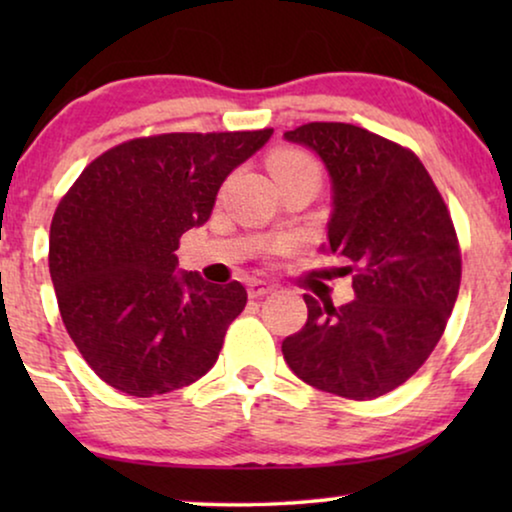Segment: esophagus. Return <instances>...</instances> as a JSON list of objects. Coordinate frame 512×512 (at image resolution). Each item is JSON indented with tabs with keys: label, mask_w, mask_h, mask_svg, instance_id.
<instances>
[{
	"label": "esophagus",
	"mask_w": 512,
	"mask_h": 512,
	"mask_svg": "<svg viewBox=\"0 0 512 512\" xmlns=\"http://www.w3.org/2000/svg\"><path fill=\"white\" fill-rule=\"evenodd\" d=\"M270 291H275V286L268 282H261V279H254V282L249 284V298H263L268 296Z\"/></svg>",
	"instance_id": "34e87169"
}]
</instances>
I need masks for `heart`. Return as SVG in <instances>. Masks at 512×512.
Masks as SVG:
<instances>
[{"mask_svg": "<svg viewBox=\"0 0 512 512\" xmlns=\"http://www.w3.org/2000/svg\"><path fill=\"white\" fill-rule=\"evenodd\" d=\"M268 167H270V174L275 179L291 177V174H300V172H317L314 160L300 149H277L270 156ZM291 247H293L291 240H279L272 244L270 251L272 254H286Z\"/></svg>", "mask_w": 512, "mask_h": 512, "instance_id": "obj_1", "label": "heart"}]
</instances>
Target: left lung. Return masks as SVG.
<instances>
[{
    "label": "left lung",
    "instance_id": "left-lung-1",
    "mask_svg": "<svg viewBox=\"0 0 512 512\" xmlns=\"http://www.w3.org/2000/svg\"><path fill=\"white\" fill-rule=\"evenodd\" d=\"M324 160L333 184L326 249L349 258L354 300L305 293L307 321L282 342L300 380L368 401L408 382L443 338L461 284L450 209L422 160L352 123L284 132Z\"/></svg>",
    "mask_w": 512,
    "mask_h": 512
}]
</instances>
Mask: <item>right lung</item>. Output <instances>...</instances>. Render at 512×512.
I'll return each instance as SVG.
<instances>
[{
  "instance_id": "obj_1",
  "label": "right lung",
  "mask_w": 512,
  "mask_h": 512,
  "mask_svg": "<svg viewBox=\"0 0 512 512\" xmlns=\"http://www.w3.org/2000/svg\"><path fill=\"white\" fill-rule=\"evenodd\" d=\"M272 128L167 132L104 151L62 195L48 268L69 338L95 375L149 398L200 380L247 305L240 282L177 270L179 240Z\"/></svg>"
}]
</instances>
